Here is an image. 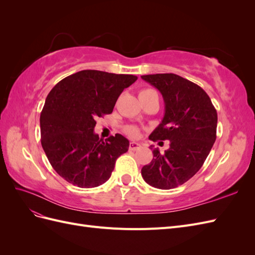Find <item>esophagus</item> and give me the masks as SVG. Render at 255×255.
Here are the masks:
<instances>
[{"label":"esophagus","instance_id":"1","mask_svg":"<svg viewBox=\"0 0 255 255\" xmlns=\"http://www.w3.org/2000/svg\"><path fill=\"white\" fill-rule=\"evenodd\" d=\"M129 150H132V151H136V150H138L140 148V144L138 143V142H135V141H133V142H130L129 143Z\"/></svg>","mask_w":255,"mask_h":255}]
</instances>
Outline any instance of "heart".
<instances>
[{
	"label": "heart",
	"instance_id": "1",
	"mask_svg": "<svg viewBox=\"0 0 255 255\" xmlns=\"http://www.w3.org/2000/svg\"><path fill=\"white\" fill-rule=\"evenodd\" d=\"M151 96H157L156 91L153 89H142L139 92V99H144V98H149ZM126 132L132 137H136L138 135V128L135 127H128L126 128Z\"/></svg>",
	"mask_w": 255,
	"mask_h": 255
}]
</instances>
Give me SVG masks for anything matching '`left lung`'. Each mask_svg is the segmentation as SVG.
<instances>
[{
	"mask_svg": "<svg viewBox=\"0 0 255 255\" xmlns=\"http://www.w3.org/2000/svg\"><path fill=\"white\" fill-rule=\"evenodd\" d=\"M164 98L165 115L149 139L170 140L160 154L151 149L153 159L141 169L143 180L158 189H172L191 179L202 167L216 140L217 112L206 92L180 75H141Z\"/></svg>",
	"mask_w": 255,
	"mask_h": 255,
	"instance_id": "8db88e82",
	"label": "left lung"
}]
</instances>
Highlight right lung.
<instances>
[{"label": "right lung", "mask_w": 255, "mask_h": 255, "mask_svg": "<svg viewBox=\"0 0 255 255\" xmlns=\"http://www.w3.org/2000/svg\"><path fill=\"white\" fill-rule=\"evenodd\" d=\"M136 80L132 74L83 70L50 91L40 114L41 144L54 170L67 182L91 188L110 179L129 142L120 134L105 141L99 138L96 120L112 114L123 89Z\"/></svg>", "instance_id": "1"}]
</instances>
